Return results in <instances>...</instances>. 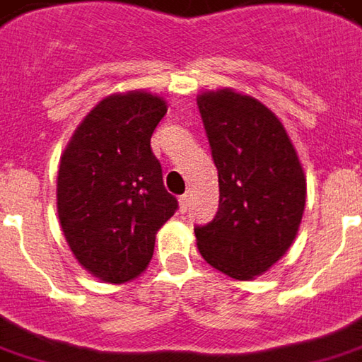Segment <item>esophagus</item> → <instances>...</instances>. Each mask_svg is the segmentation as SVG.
Listing matches in <instances>:
<instances>
[{"label": "esophagus", "instance_id": "obj_1", "mask_svg": "<svg viewBox=\"0 0 362 362\" xmlns=\"http://www.w3.org/2000/svg\"><path fill=\"white\" fill-rule=\"evenodd\" d=\"M178 204H180V212H188V206H190V198H188V194H182L180 198H178Z\"/></svg>", "mask_w": 362, "mask_h": 362}]
</instances>
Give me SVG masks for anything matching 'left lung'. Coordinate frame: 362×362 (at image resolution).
<instances>
[{
  "mask_svg": "<svg viewBox=\"0 0 362 362\" xmlns=\"http://www.w3.org/2000/svg\"><path fill=\"white\" fill-rule=\"evenodd\" d=\"M218 168V212L196 226L210 267L252 281L281 260L296 238L306 176L282 122L252 95L222 88L196 98Z\"/></svg>",
  "mask_w": 362,
  "mask_h": 362,
  "instance_id": "obj_1",
  "label": "left lung"
}]
</instances>
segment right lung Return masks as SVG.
Here are the masks:
<instances>
[{"instance_id":"obj_1","label":"right lung","mask_w":362,"mask_h":362,"mask_svg":"<svg viewBox=\"0 0 362 362\" xmlns=\"http://www.w3.org/2000/svg\"><path fill=\"white\" fill-rule=\"evenodd\" d=\"M166 100L132 90L106 95L71 134L57 170V216L71 255L110 284L140 276L156 232L178 200L166 192L150 138Z\"/></svg>"}]
</instances>
